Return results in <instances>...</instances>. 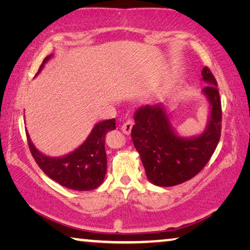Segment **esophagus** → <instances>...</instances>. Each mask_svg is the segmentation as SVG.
<instances>
[{
    "mask_svg": "<svg viewBox=\"0 0 250 250\" xmlns=\"http://www.w3.org/2000/svg\"><path fill=\"white\" fill-rule=\"evenodd\" d=\"M132 126H133V122L132 121L125 122L124 124L122 125V127H121L122 132L124 133V134H126V135H128V134L130 133V130H132Z\"/></svg>",
    "mask_w": 250,
    "mask_h": 250,
    "instance_id": "34e87169",
    "label": "esophagus"
}]
</instances>
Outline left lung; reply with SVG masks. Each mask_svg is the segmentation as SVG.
<instances>
[{
    "label": "left lung",
    "instance_id": "left-lung-1",
    "mask_svg": "<svg viewBox=\"0 0 250 250\" xmlns=\"http://www.w3.org/2000/svg\"><path fill=\"white\" fill-rule=\"evenodd\" d=\"M201 76L207 83L202 94L209 104V115L206 128L199 135H180L163 103L136 110L133 143L148 181L154 186L173 187L193 178L208 163L220 140L221 102L217 82L207 67L202 69Z\"/></svg>",
    "mask_w": 250,
    "mask_h": 250
}]
</instances>
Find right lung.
Returning a JSON list of instances; mask_svg holds the SVG:
<instances>
[{
    "mask_svg": "<svg viewBox=\"0 0 250 250\" xmlns=\"http://www.w3.org/2000/svg\"><path fill=\"white\" fill-rule=\"evenodd\" d=\"M51 57L52 55H50L43 60L37 75L40 74ZM115 128V118L97 123L80 146L59 157L48 156L41 153L33 145L28 130L26 137L33 159L50 179L68 189L89 191L98 188L105 179L107 168L105 136L109 130Z\"/></svg>",
    "mask_w": 250,
    "mask_h": 250,
    "instance_id": "right-lung-1",
    "label": "right lung"
}]
</instances>
